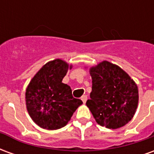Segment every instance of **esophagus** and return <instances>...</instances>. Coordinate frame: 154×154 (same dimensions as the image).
I'll list each match as a JSON object with an SVG mask.
<instances>
[{
	"label": "esophagus",
	"mask_w": 154,
	"mask_h": 154,
	"mask_svg": "<svg viewBox=\"0 0 154 154\" xmlns=\"http://www.w3.org/2000/svg\"><path fill=\"white\" fill-rule=\"evenodd\" d=\"M81 100H82V102H83V103H86V101H87V97L86 96V95H84V96H82V97Z\"/></svg>",
	"instance_id": "obj_1"
}]
</instances>
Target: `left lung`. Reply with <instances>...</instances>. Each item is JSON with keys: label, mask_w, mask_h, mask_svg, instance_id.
I'll return each instance as SVG.
<instances>
[{"label": "left lung", "mask_w": 154, "mask_h": 154, "mask_svg": "<svg viewBox=\"0 0 154 154\" xmlns=\"http://www.w3.org/2000/svg\"><path fill=\"white\" fill-rule=\"evenodd\" d=\"M89 72L92 91L86 105L97 124L112 129L125 125L139 103L135 82L118 65L106 60L91 67Z\"/></svg>", "instance_id": "obj_1"}]
</instances>
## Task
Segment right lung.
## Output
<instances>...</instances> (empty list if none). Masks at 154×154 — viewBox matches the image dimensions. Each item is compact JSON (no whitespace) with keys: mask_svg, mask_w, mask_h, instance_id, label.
<instances>
[{"mask_svg":"<svg viewBox=\"0 0 154 154\" xmlns=\"http://www.w3.org/2000/svg\"><path fill=\"white\" fill-rule=\"evenodd\" d=\"M72 67V64L59 58L49 61L26 88V109L32 120L42 129L54 130L64 127L82 104L72 97L70 87L62 82Z\"/></svg>","mask_w":154,"mask_h":154,"instance_id":"right-lung-1","label":"right lung"}]
</instances>
